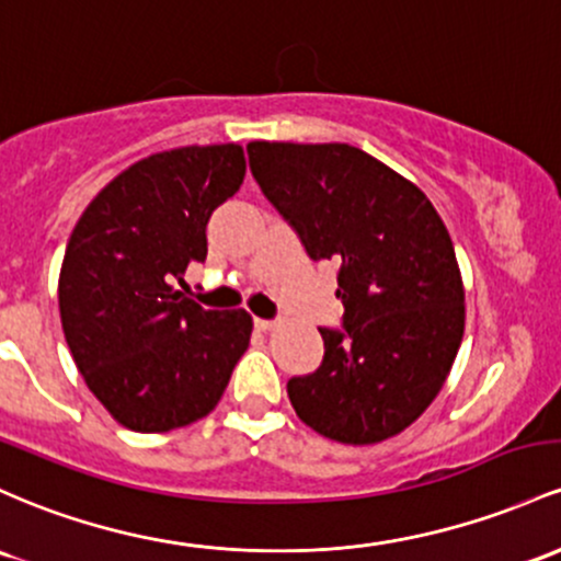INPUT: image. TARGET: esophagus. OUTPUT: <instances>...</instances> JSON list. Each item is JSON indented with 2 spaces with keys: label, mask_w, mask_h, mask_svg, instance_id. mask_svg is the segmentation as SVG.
Masks as SVG:
<instances>
[{
  "label": "esophagus",
  "mask_w": 561,
  "mask_h": 561,
  "mask_svg": "<svg viewBox=\"0 0 561 561\" xmlns=\"http://www.w3.org/2000/svg\"><path fill=\"white\" fill-rule=\"evenodd\" d=\"M255 328L268 332V330H276L279 328V322H274V319H255Z\"/></svg>",
  "instance_id": "1"
}]
</instances>
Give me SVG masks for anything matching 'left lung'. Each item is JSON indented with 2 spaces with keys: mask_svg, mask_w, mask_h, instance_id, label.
Returning <instances> with one entry per match:
<instances>
[{
  "mask_svg": "<svg viewBox=\"0 0 561 561\" xmlns=\"http://www.w3.org/2000/svg\"><path fill=\"white\" fill-rule=\"evenodd\" d=\"M250 170L313 261L341 263L343 332L287 393L306 426L378 445L412 426L445 386L466 293L445 220L415 183L348 144H248Z\"/></svg>",
  "mask_w": 561,
  "mask_h": 561,
  "instance_id": "8db88e82",
  "label": "left lung"
}]
</instances>
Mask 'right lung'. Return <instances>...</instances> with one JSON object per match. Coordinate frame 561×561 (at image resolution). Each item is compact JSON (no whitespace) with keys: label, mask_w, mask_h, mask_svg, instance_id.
<instances>
[{"label":"right lung","mask_w":561,"mask_h":561,"mask_svg":"<svg viewBox=\"0 0 561 561\" xmlns=\"http://www.w3.org/2000/svg\"><path fill=\"white\" fill-rule=\"evenodd\" d=\"M244 170L239 144L151 153L73 226L60 322L84 383L119 426L162 434L210 415L250 346L248 311H205L172 287L207 257V220Z\"/></svg>","instance_id":"1"}]
</instances>
